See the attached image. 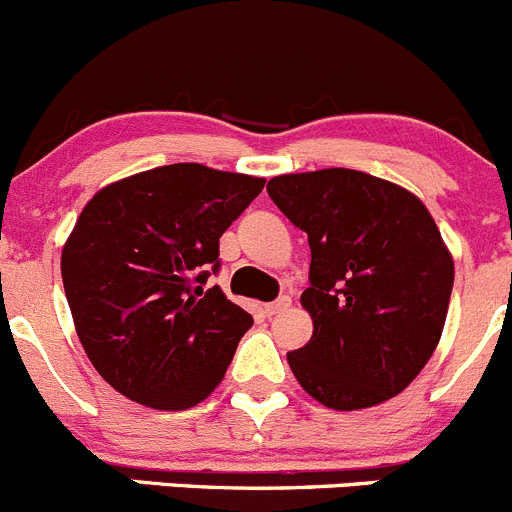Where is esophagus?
Here are the masks:
<instances>
[{
    "mask_svg": "<svg viewBox=\"0 0 512 512\" xmlns=\"http://www.w3.org/2000/svg\"><path fill=\"white\" fill-rule=\"evenodd\" d=\"M288 308H290V298H288V295H280L275 303L265 305V315H267V318H272V315L283 313V310H288Z\"/></svg>",
    "mask_w": 512,
    "mask_h": 512,
    "instance_id": "34e87169",
    "label": "esophagus"
}]
</instances>
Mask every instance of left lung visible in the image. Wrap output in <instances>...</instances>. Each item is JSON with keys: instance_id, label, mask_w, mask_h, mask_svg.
I'll list each match as a JSON object with an SVG mask.
<instances>
[{"instance_id": "obj_1", "label": "left lung", "mask_w": 512, "mask_h": 512, "mask_svg": "<svg viewBox=\"0 0 512 512\" xmlns=\"http://www.w3.org/2000/svg\"><path fill=\"white\" fill-rule=\"evenodd\" d=\"M267 194L308 234L313 336L288 353L313 399L351 412L407 389L442 336L455 265L407 189L353 169L275 176Z\"/></svg>"}]
</instances>
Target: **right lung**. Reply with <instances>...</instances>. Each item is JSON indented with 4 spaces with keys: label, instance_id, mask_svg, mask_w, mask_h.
Returning a JSON list of instances; mask_svg holds the SVG:
<instances>
[{
    "label": "right lung",
    "instance_id": "add662e5",
    "mask_svg": "<svg viewBox=\"0 0 512 512\" xmlns=\"http://www.w3.org/2000/svg\"><path fill=\"white\" fill-rule=\"evenodd\" d=\"M265 179L171 164L105 186L62 250V285L90 364L154 409H189L227 374L252 315L219 285V237Z\"/></svg>",
    "mask_w": 512,
    "mask_h": 512
}]
</instances>
